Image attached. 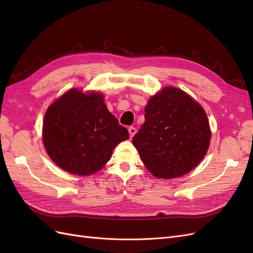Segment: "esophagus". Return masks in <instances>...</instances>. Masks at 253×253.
Returning <instances> with one entry per match:
<instances>
[{
  "mask_svg": "<svg viewBox=\"0 0 253 253\" xmlns=\"http://www.w3.org/2000/svg\"><path fill=\"white\" fill-rule=\"evenodd\" d=\"M136 132H137L136 127H134V126H129L128 127V133H129V137H131V138L136 134Z\"/></svg>",
  "mask_w": 253,
  "mask_h": 253,
  "instance_id": "obj_1",
  "label": "esophagus"
}]
</instances>
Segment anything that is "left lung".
Returning <instances> with one entry per match:
<instances>
[{"mask_svg": "<svg viewBox=\"0 0 253 253\" xmlns=\"http://www.w3.org/2000/svg\"><path fill=\"white\" fill-rule=\"evenodd\" d=\"M144 113V124L133 144L153 175L178 177L202 162L211 131L204 109L188 94L165 87L150 99Z\"/></svg>", "mask_w": 253, "mask_h": 253, "instance_id": "1", "label": "left lung"}]
</instances>
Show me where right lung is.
Masks as SVG:
<instances>
[{
    "instance_id": "add662e5",
    "label": "right lung",
    "mask_w": 253,
    "mask_h": 253,
    "mask_svg": "<svg viewBox=\"0 0 253 253\" xmlns=\"http://www.w3.org/2000/svg\"><path fill=\"white\" fill-rule=\"evenodd\" d=\"M128 138L101 94L71 89L53 102L43 121V142L61 169L90 175L109 162L116 145Z\"/></svg>"
}]
</instances>
